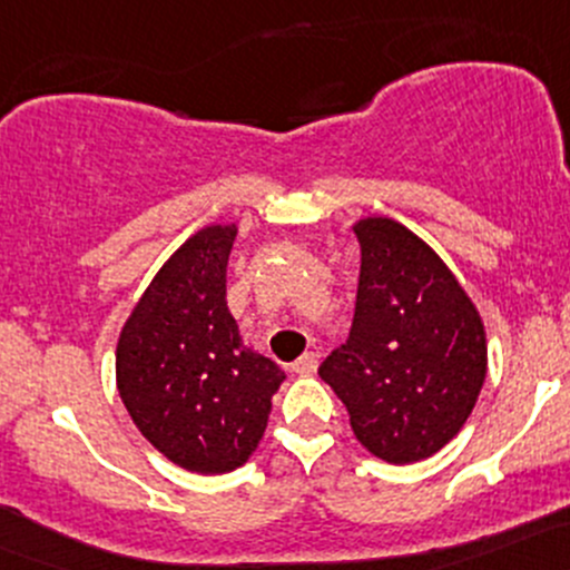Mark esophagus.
I'll use <instances>...</instances> for the list:
<instances>
[{
    "label": "esophagus",
    "instance_id": "34e87169",
    "mask_svg": "<svg viewBox=\"0 0 570 570\" xmlns=\"http://www.w3.org/2000/svg\"><path fill=\"white\" fill-rule=\"evenodd\" d=\"M316 365H318V356L314 352H308L299 356L295 365H292V371H295L297 376H311V373H316Z\"/></svg>",
    "mask_w": 570,
    "mask_h": 570
}]
</instances>
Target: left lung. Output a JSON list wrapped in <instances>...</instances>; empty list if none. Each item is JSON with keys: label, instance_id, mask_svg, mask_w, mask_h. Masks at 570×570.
I'll use <instances>...</instances> for the list:
<instances>
[{"label": "left lung", "instance_id": "1", "mask_svg": "<svg viewBox=\"0 0 570 570\" xmlns=\"http://www.w3.org/2000/svg\"><path fill=\"white\" fill-rule=\"evenodd\" d=\"M362 265L354 322L318 367L356 441L405 465L446 446L487 376L479 311L433 248L392 218L354 227Z\"/></svg>", "mask_w": 570, "mask_h": 570}]
</instances>
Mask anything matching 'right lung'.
<instances>
[{
    "instance_id": "1",
    "label": "right lung",
    "mask_w": 570,
    "mask_h": 570,
    "mask_svg": "<svg viewBox=\"0 0 570 570\" xmlns=\"http://www.w3.org/2000/svg\"><path fill=\"white\" fill-rule=\"evenodd\" d=\"M235 227H205L165 262L124 324L116 379L142 435L194 473H229L254 454L284 381L240 343L227 308Z\"/></svg>"
}]
</instances>
